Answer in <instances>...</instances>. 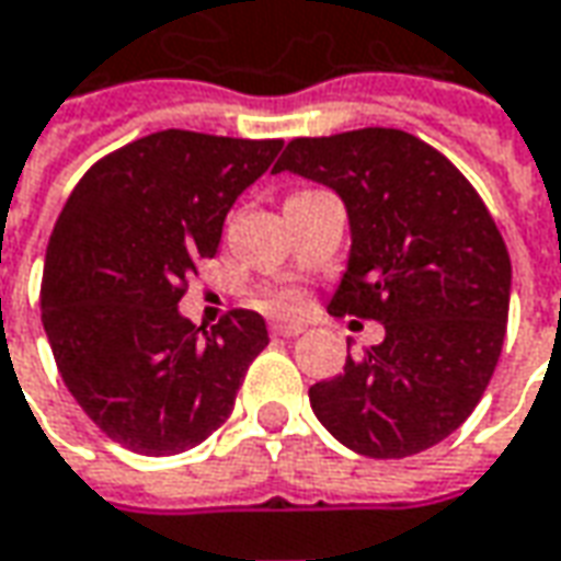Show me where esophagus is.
I'll return each mask as SVG.
<instances>
[{
  "label": "esophagus",
  "instance_id": "34e87169",
  "mask_svg": "<svg viewBox=\"0 0 561 561\" xmlns=\"http://www.w3.org/2000/svg\"><path fill=\"white\" fill-rule=\"evenodd\" d=\"M270 331H273V334H276V337H297V334H300V325H285V322H273V325H270Z\"/></svg>",
  "mask_w": 561,
  "mask_h": 561
}]
</instances>
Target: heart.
Wrapping results in <instances>:
<instances>
[{"mask_svg":"<svg viewBox=\"0 0 561 561\" xmlns=\"http://www.w3.org/2000/svg\"><path fill=\"white\" fill-rule=\"evenodd\" d=\"M264 304L276 312H297L304 307V295L297 288H279V291H270Z\"/></svg>","mask_w":561,"mask_h":561,"instance_id":"heart-1","label":"heart"}]
</instances>
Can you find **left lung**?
<instances>
[{
	"instance_id": "8db88e82",
	"label": "left lung",
	"mask_w": 561,
	"mask_h": 561,
	"mask_svg": "<svg viewBox=\"0 0 561 561\" xmlns=\"http://www.w3.org/2000/svg\"><path fill=\"white\" fill-rule=\"evenodd\" d=\"M279 171L334 190L350 261L329 312L377 319L383 341L310 387L322 426L365 457H411L448 439L501 359L510 254L460 171L399 128L295 137Z\"/></svg>"
}]
</instances>
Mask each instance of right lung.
I'll use <instances>...</instances> for the list:
<instances>
[{
    "instance_id": "right-lung-1",
    "label": "right lung",
    "mask_w": 561,
    "mask_h": 561,
    "mask_svg": "<svg viewBox=\"0 0 561 561\" xmlns=\"http://www.w3.org/2000/svg\"><path fill=\"white\" fill-rule=\"evenodd\" d=\"M282 140L156 131L94 162L45 251L42 325L72 399L137 455L196 448L230 417L264 316L196 329L178 304Z\"/></svg>"
}]
</instances>
